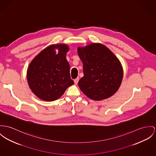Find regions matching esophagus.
<instances>
[{
    "mask_svg": "<svg viewBox=\"0 0 156 156\" xmlns=\"http://www.w3.org/2000/svg\"><path fill=\"white\" fill-rule=\"evenodd\" d=\"M78 81H79V78H76V79H75V80H74V83H75V84H78Z\"/></svg>",
    "mask_w": 156,
    "mask_h": 156,
    "instance_id": "esophagus-1",
    "label": "esophagus"
}]
</instances>
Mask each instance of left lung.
Instances as JSON below:
<instances>
[{"label":"left lung","mask_w":156,"mask_h":156,"mask_svg":"<svg viewBox=\"0 0 156 156\" xmlns=\"http://www.w3.org/2000/svg\"><path fill=\"white\" fill-rule=\"evenodd\" d=\"M77 52L83 63L84 76L78 82L82 92L97 101L114 95L123 76L118 58L106 46L98 43L78 47Z\"/></svg>","instance_id":"8db88e82"}]
</instances>
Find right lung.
I'll return each mask as SVG.
<instances>
[{"label":"right lung","mask_w":156,"mask_h":156,"mask_svg":"<svg viewBox=\"0 0 156 156\" xmlns=\"http://www.w3.org/2000/svg\"><path fill=\"white\" fill-rule=\"evenodd\" d=\"M69 50L66 44H51L41 50L30 63L27 72L28 84L40 99L55 101L74 84L66 58Z\"/></svg>","instance_id":"right-lung-1"}]
</instances>
